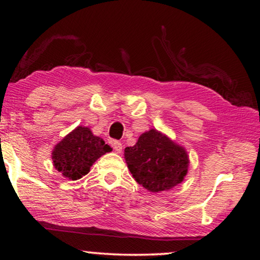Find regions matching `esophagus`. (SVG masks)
I'll use <instances>...</instances> for the list:
<instances>
[{
	"label": "esophagus",
	"instance_id": "1",
	"mask_svg": "<svg viewBox=\"0 0 260 260\" xmlns=\"http://www.w3.org/2000/svg\"><path fill=\"white\" fill-rule=\"evenodd\" d=\"M112 147L114 149V151L120 153L122 150V144L119 142V141H112Z\"/></svg>",
	"mask_w": 260,
	"mask_h": 260
}]
</instances>
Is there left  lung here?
<instances>
[{
	"label": "left lung",
	"instance_id": "obj_1",
	"mask_svg": "<svg viewBox=\"0 0 260 260\" xmlns=\"http://www.w3.org/2000/svg\"><path fill=\"white\" fill-rule=\"evenodd\" d=\"M124 155L132 177L151 192L170 190L188 173L186 149L155 128L141 134L135 146L125 148Z\"/></svg>",
	"mask_w": 260,
	"mask_h": 260
}]
</instances>
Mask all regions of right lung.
Instances as JSON below:
<instances>
[{"label":"right lung","instance_id":"obj_1","mask_svg":"<svg viewBox=\"0 0 260 260\" xmlns=\"http://www.w3.org/2000/svg\"><path fill=\"white\" fill-rule=\"evenodd\" d=\"M110 151L112 148L94 135L89 127L78 126L56 144L51 158L55 169L74 181L89 173L94 162Z\"/></svg>","mask_w":260,"mask_h":260}]
</instances>
